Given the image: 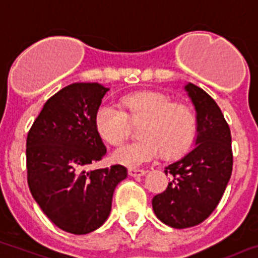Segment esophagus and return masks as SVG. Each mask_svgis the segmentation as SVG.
Listing matches in <instances>:
<instances>
[{"label":"esophagus","mask_w":258,"mask_h":258,"mask_svg":"<svg viewBox=\"0 0 258 258\" xmlns=\"http://www.w3.org/2000/svg\"><path fill=\"white\" fill-rule=\"evenodd\" d=\"M127 174L132 178H137V176H143L146 175V171L142 169H129L127 170Z\"/></svg>","instance_id":"34e87169"}]
</instances>
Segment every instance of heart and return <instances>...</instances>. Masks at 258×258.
I'll return each mask as SVG.
<instances>
[{
    "label": "heart",
    "instance_id": "heart-1",
    "mask_svg": "<svg viewBox=\"0 0 258 258\" xmlns=\"http://www.w3.org/2000/svg\"><path fill=\"white\" fill-rule=\"evenodd\" d=\"M129 119H145L141 141L116 148L112 160L127 167H138L160 158L164 150L169 155L183 151L192 142L196 117L184 103L172 102L161 92H138L122 98V106L111 100L97 108L94 122L97 132L110 145H119L129 133Z\"/></svg>",
    "mask_w": 258,
    "mask_h": 258
}]
</instances>
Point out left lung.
Segmentation results:
<instances>
[{"instance_id":"1","label":"left lung","mask_w":258,"mask_h":258,"mask_svg":"<svg viewBox=\"0 0 258 258\" xmlns=\"http://www.w3.org/2000/svg\"><path fill=\"white\" fill-rule=\"evenodd\" d=\"M184 89L197 113L196 147L165 167L171 181L166 190L152 200L156 216L175 229L190 228L206 220L220 202L233 170L230 129L220 107L192 83Z\"/></svg>"}]
</instances>
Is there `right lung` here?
<instances>
[{
    "label": "right lung",
    "instance_id": "right-lung-1",
    "mask_svg": "<svg viewBox=\"0 0 258 258\" xmlns=\"http://www.w3.org/2000/svg\"><path fill=\"white\" fill-rule=\"evenodd\" d=\"M108 91L98 83H73L47 100L28 133L30 193L52 223L78 235L107 220L113 190L127 176L121 165L83 170L106 155L94 116Z\"/></svg>",
    "mask_w": 258,
    "mask_h": 258
}]
</instances>
